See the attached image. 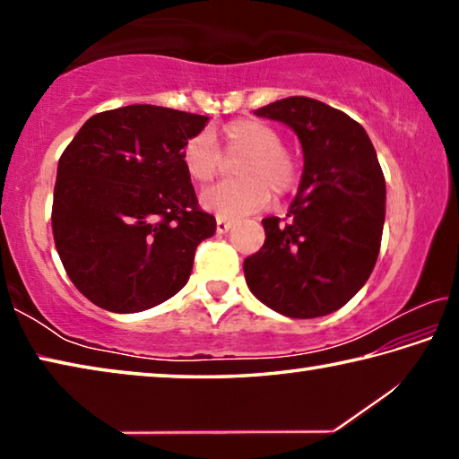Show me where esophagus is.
Masks as SVG:
<instances>
[{
	"label": "esophagus",
	"instance_id": "34e87169",
	"mask_svg": "<svg viewBox=\"0 0 459 459\" xmlns=\"http://www.w3.org/2000/svg\"><path fill=\"white\" fill-rule=\"evenodd\" d=\"M230 219H224V216H216V232L222 235V232H227L230 229Z\"/></svg>",
	"mask_w": 459,
	"mask_h": 459
}]
</instances>
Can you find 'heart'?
<instances>
[{
  "instance_id": "b5f03b06",
  "label": "heart",
  "mask_w": 459,
  "mask_h": 459,
  "mask_svg": "<svg viewBox=\"0 0 459 459\" xmlns=\"http://www.w3.org/2000/svg\"><path fill=\"white\" fill-rule=\"evenodd\" d=\"M224 152L245 155L235 166L238 180H229L206 188L200 204L224 219L259 212L269 196H285L298 182V161L283 147L279 129L267 121L243 117L232 119L221 131ZM182 166L194 184H208L221 172L222 155L208 131L194 135L182 150Z\"/></svg>"
}]
</instances>
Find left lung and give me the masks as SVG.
Here are the masks:
<instances>
[{
  "label": "left lung",
  "instance_id": "1",
  "mask_svg": "<svg viewBox=\"0 0 459 459\" xmlns=\"http://www.w3.org/2000/svg\"><path fill=\"white\" fill-rule=\"evenodd\" d=\"M290 126L304 150V174L287 219H263L265 243L243 263L248 290L287 317L340 309L367 283L385 224V176L367 131L309 97L255 111Z\"/></svg>",
  "mask_w": 459,
  "mask_h": 459
}]
</instances>
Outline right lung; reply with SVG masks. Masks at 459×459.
Masks as SVG:
<instances>
[{"label": "right lung", "instance_id": "1", "mask_svg": "<svg viewBox=\"0 0 459 459\" xmlns=\"http://www.w3.org/2000/svg\"><path fill=\"white\" fill-rule=\"evenodd\" d=\"M208 117L155 105L92 115L58 160L52 232L66 275L92 304L143 312L188 281L216 221L182 166Z\"/></svg>", "mask_w": 459, "mask_h": 459}]
</instances>
